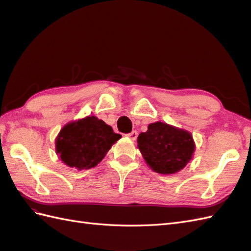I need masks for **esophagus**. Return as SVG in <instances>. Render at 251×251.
<instances>
[{"instance_id": "esophagus-1", "label": "esophagus", "mask_w": 251, "mask_h": 251, "mask_svg": "<svg viewBox=\"0 0 251 251\" xmlns=\"http://www.w3.org/2000/svg\"><path fill=\"white\" fill-rule=\"evenodd\" d=\"M126 137L132 139V140H136V139H137V137H138V132L137 131H133L130 134H126Z\"/></svg>"}]
</instances>
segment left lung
<instances>
[{"label":"left lung","instance_id":"obj_1","mask_svg":"<svg viewBox=\"0 0 251 251\" xmlns=\"http://www.w3.org/2000/svg\"><path fill=\"white\" fill-rule=\"evenodd\" d=\"M137 148L149 165L158 174L172 175L183 170L194 157L196 143L184 128L156 121L140 133Z\"/></svg>","mask_w":251,"mask_h":251}]
</instances>
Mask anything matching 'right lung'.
Here are the masks:
<instances>
[{
	"instance_id": "right-lung-1",
	"label": "right lung",
	"mask_w": 251,
	"mask_h": 251,
	"mask_svg": "<svg viewBox=\"0 0 251 251\" xmlns=\"http://www.w3.org/2000/svg\"><path fill=\"white\" fill-rule=\"evenodd\" d=\"M121 138L94 115L66 124L55 138V153L67 166L78 171L95 168Z\"/></svg>"
}]
</instances>
